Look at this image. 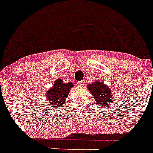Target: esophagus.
I'll list each match as a JSON object with an SVG mask.
<instances>
[{"mask_svg": "<svg viewBox=\"0 0 153 153\" xmlns=\"http://www.w3.org/2000/svg\"><path fill=\"white\" fill-rule=\"evenodd\" d=\"M78 85L79 86H83L84 85V81H79L78 82Z\"/></svg>", "mask_w": 153, "mask_h": 153, "instance_id": "esophagus-1", "label": "esophagus"}]
</instances>
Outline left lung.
<instances>
[{
  "label": "left lung",
  "mask_w": 153,
  "mask_h": 153,
  "mask_svg": "<svg viewBox=\"0 0 153 153\" xmlns=\"http://www.w3.org/2000/svg\"><path fill=\"white\" fill-rule=\"evenodd\" d=\"M87 88L94 97L96 104L101 107H109L113 102L112 91L110 87L102 82L96 81L93 84L87 85Z\"/></svg>",
  "instance_id": "obj_1"
}]
</instances>
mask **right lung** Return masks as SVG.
Wrapping results in <instances>:
<instances>
[{"instance_id":"add662e5","label":"right lung","mask_w":153,"mask_h":153,"mask_svg":"<svg viewBox=\"0 0 153 153\" xmlns=\"http://www.w3.org/2000/svg\"><path fill=\"white\" fill-rule=\"evenodd\" d=\"M72 82L64 83L62 79H56L53 87L46 91L45 93V98L48 102V105L51 108H56L65 104L66 98L69 96V91L74 87Z\"/></svg>"}]
</instances>
